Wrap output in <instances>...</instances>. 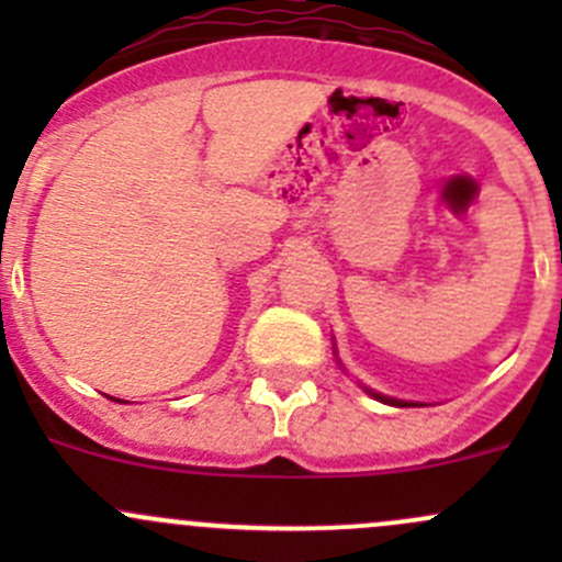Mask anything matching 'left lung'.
Instances as JSON below:
<instances>
[{
  "label": "left lung",
  "mask_w": 562,
  "mask_h": 562,
  "mask_svg": "<svg viewBox=\"0 0 562 562\" xmlns=\"http://www.w3.org/2000/svg\"><path fill=\"white\" fill-rule=\"evenodd\" d=\"M367 394L370 396H375V400H381V402H389V405H396V407H413V405H418V402H405V400H394V396H383V394H378V391H372V389H364Z\"/></svg>",
  "instance_id": "8db88e82"
}]
</instances>
